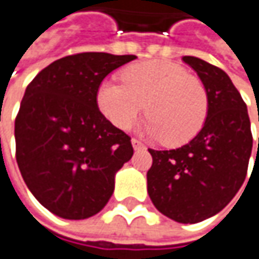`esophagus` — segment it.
I'll return each mask as SVG.
<instances>
[{
  "label": "esophagus",
  "mask_w": 259,
  "mask_h": 259,
  "mask_svg": "<svg viewBox=\"0 0 259 259\" xmlns=\"http://www.w3.org/2000/svg\"><path fill=\"white\" fill-rule=\"evenodd\" d=\"M131 143H133V147H134V150H141L143 147H144V144H143L140 140H137V138H133V140H131Z\"/></svg>",
  "instance_id": "34e87169"
}]
</instances>
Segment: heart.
Masks as SVG:
<instances>
[{
    "label": "heart",
    "mask_w": 259,
    "mask_h": 259,
    "mask_svg": "<svg viewBox=\"0 0 259 259\" xmlns=\"http://www.w3.org/2000/svg\"><path fill=\"white\" fill-rule=\"evenodd\" d=\"M122 83L106 80L97 87L100 112L119 130H128L146 105L144 131L167 146L189 141L208 113V92L198 75L166 61H147L125 68Z\"/></svg>",
    "instance_id": "obj_1"
}]
</instances>
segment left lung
I'll return each mask as SVG.
<instances>
[{"mask_svg": "<svg viewBox=\"0 0 259 259\" xmlns=\"http://www.w3.org/2000/svg\"><path fill=\"white\" fill-rule=\"evenodd\" d=\"M208 92L204 126L175 150L149 149L147 191L154 207L179 223H198L222 211L242 187L252 151L246 103L226 72L184 57ZM259 122V116H258Z\"/></svg>", "mask_w": 259, "mask_h": 259, "instance_id": "left-lung-1", "label": "left lung"}]
</instances>
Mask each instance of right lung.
<instances>
[{
  "instance_id": "1",
  "label": "right lung",
  "mask_w": 259,
  "mask_h": 259,
  "mask_svg": "<svg viewBox=\"0 0 259 259\" xmlns=\"http://www.w3.org/2000/svg\"><path fill=\"white\" fill-rule=\"evenodd\" d=\"M136 55L83 52L39 72L16 116V159L34 198L62 219L97 214L113 194L115 174L133 157L131 137L96 102L103 78Z\"/></svg>"
}]
</instances>
